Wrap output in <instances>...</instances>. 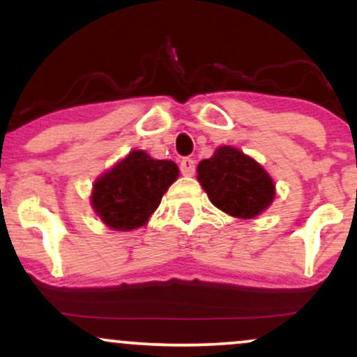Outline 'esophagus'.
Returning <instances> with one entry per match:
<instances>
[{
	"label": "esophagus",
	"instance_id": "esophagus-1",
	"mask_svg": "<svg viewBox=\"0 0 357 357\" xmlns=\"http://www.w3.org/2000/svg\"><path fill=\"white\" fill-rule=\"evenodd\" d=\"M179 169L184 176H192L196 171V165L191 158H183L181 162H179Z\"/></svg>",
	"mask_w": 357,
	"mask_h": 357
}]
</instances>
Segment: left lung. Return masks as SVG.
Listing matches in <instances>:
<instances>
[{
    "mask_svg": "<svg viewBox=\"0 0 357 357\" xmlns=\"http://www.w3.org/2000/svg\"><path fill=\"white\" fill-rule=\"evenodd\" d=\"M198 181L216 208L236 218L260 215L275 196L267 171L230 146H221L210 159L199 162Z\"/></svg>",
    "mask_w": 357,
    "mask_h": 357,
    "instance_id": "left-lung-1",
    "label": "left lung"
}]
</instances>
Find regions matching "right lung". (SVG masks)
Wrapping results in <instances>:
<instances>
[{
	"instance_id": "1",
	"label": "right lung",
	"mask_w": 357,
	"mask_h": 357,
	"mask_svg": "<svg viewBox=\"0 0 357 357\" xmlns=\"http://www.w3.org/2000/svg\"><path fill=\"white\" fill-rule=\"evenodd\" d=\"M173 161L153 159L144 151H132L93 184L92 206L114 230L142 227L161 203L167 188L178 179Z\"/></svg>"
}]
</instances>
